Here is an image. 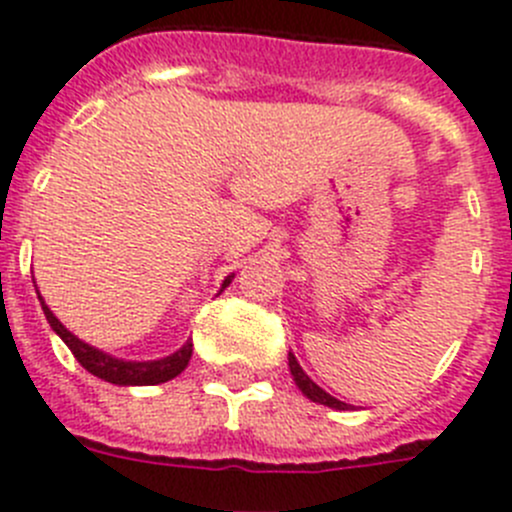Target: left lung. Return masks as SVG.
Here are the masks:
<instances>
[{
    "instance_id": "1",
    "label": "left lung",
    "mask_w": 512,
    "mask_h": 512,
    "mask_svg": "<svg viewBox=\"0 0 512 512\" xmlns=\"http://www.w3.org/2000/svg\"><path fill=\"white\" fill-rule=\"evenodd\" d=\"M288 367H290V375H293V380H296V385L301 388V393L306 395V398H311L313 403H321V405H329V408H336V411H347L349 405L342 403V400H336L334 395H329L326 390H321L316 382L311 380V377L306 375V372L301 370V365L296 362V357H293V352H288Z\"/></svg>"
}]
</instances>
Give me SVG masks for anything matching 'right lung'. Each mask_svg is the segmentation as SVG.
<instances>
[{"instance_id": "right-lung-1", "label": "right lung", "mask_w": 512, "mask_h": 512, "mask_svg": "<svg viewBox=\"0 0 512 512\" xmlns=\"http://www.w3.org/2000/svg\"><path fill=\"white\" fill-rule=\"evenodd\" d=\"M229 283H232V275L224 280L222 288H227ZM43 311L48 324L53 326L55 334L61 336L63 342H66V347L71 349L73 357L81 362V367L89 370L91 375L101 377V380L114 382V385H158V382H168L176 375H181V372L188 367V359H191L193 344L186 342L176 354H170V357L165 359H155V362H124V359L109 357V354L99 352V349L81 342L78 336H73L61 321L55 319L53 311H50L45 303H43Z\"/></svg>"}]
</instances>
